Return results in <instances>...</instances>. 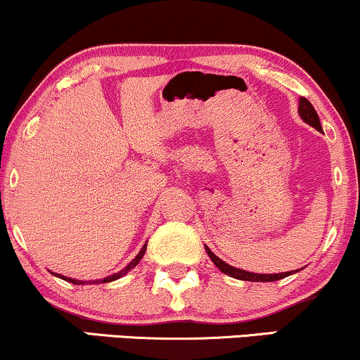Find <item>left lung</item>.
<instances>
[{"label":"left lung","mask_w":360,"mask_h":360,"mask_svg":"<svg viewBox=\"0 0 360 360\" xmlns=\"http://www.w3.org/2000/svg\"><path fill=\"white\" fill-rule=\"evenodd\" d=\"M300 115L301 118L304 120V122L308 123V125H311L313 128H316V130H321V125H320V118H318V113L313 108V105L309 103L307 98H301L300 100ZM206 252H208L210 259L213 260L214 266L220 269L223 274L226 276H232L235 279H240V281H254V283H269V281H279L283 278H288V276L292 274L291 272H281V274H255V272H247V271H242V269H237V267H232L229 266L226 262H223L220 257H217V255L213 254L212 250L208 249V247L205 245ZM298 272V271H296Z\"/></svg>","instance_id":"left-lung-1"}]
</instances>
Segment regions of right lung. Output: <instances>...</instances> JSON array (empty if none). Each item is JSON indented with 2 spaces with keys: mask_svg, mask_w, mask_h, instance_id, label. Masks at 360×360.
I'll return each mask as SVG.
<instances>
[{
  "mask_svg": "<svg viewBox=\"0 0 360 360\" xmlns=\"http://www.w3.org/2000/svg\"><path fill=\"white\" fill-rule=\"evenodd\" d=\"M146 249H147V243H146V245L142 247V250L139 252V254H137V257H135L134 260H131V262L128 264V266L125 267V269H122V271H120V272H117V274L110 276V278H105V279H98V281H76V279H71V278H65V276H60V274H56V276H59L60 279L68 281V283H72V284H101V283H110V281L120 279V278H122V276H125L128 271H130V269H134V267L137 266V264L140 262V259L143 257V254H146Z\"/></svg>",
  "mask_w": 360,
  "mask_h": 360,
  "instance_id": "add662e5",
  "label": "right lung"
}]
</instances>
